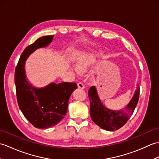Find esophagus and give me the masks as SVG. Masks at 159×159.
<instances>
[{
    "label": "esophagus",
    "mask_w": 159,
    "mask_h": 159,
    "mask_svg": "<svg viewBox=\"0 0 159 159\" xmlns=\"http://www.w3.org/2000/svg\"><path fill=\"white\" fill-rule=\"evenodd\" d=\"M77 86L80 89H84V88H85V85H84L82 83H78L77 84Z\"/></svg>",
    "instance_id": "1"
}]
</instances>
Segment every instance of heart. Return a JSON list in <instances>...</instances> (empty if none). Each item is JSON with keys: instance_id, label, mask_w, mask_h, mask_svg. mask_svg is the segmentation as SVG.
<instances>
[{"instance_id": "heart-1", "label": "heart", "mask_w": 159, "mask_h": 159, "mask_svg": "<svg viewBox=\"0 0 159 159\" xmlns=\"http://www.w3.org/2000/svg\"><path fill=\"white\" fill-rule=\"evenodd\" d=\"M100 56V54L97 52L84 55L76 61V67H71L70 70L76 75H79L80 72L85 73L92 68Z\"/></svg>"}]
</instances>
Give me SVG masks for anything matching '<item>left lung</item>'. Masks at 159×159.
<instances>
[{"instance_id": "8db88e82", "label": "left lung", "mask_w": 159, "mask_h": 159, "mask_svg": "<svg viewBox=\"0 0 159 159\" xmlns=\"http://www.w3.org/2000/svg\"><path fill=\"white\" fill-rule=\"evenodd\" d=\"M88 93L90 116L93 122L104 130L113 131L122 127L133 113L139 100V87L137 85V89L130 102L120 111L111 110L104 106L101 102L96 87H91Z\"/></svg>"}]
</instances>
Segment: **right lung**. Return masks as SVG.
Returning <instances> with one entry per match:
<instances>
[{"mask_svg": "<svg viewBox=\"0 0 159 159\" xmlns=\"http://www.w3.org/2000/svg\"><path fill=\"white\" fill-rule=\"evenodd\" d=\"M54 35L38 38L24 50L15 71L17 100L22 113L35 128L44 129L55 126L67 113L68 100L77 89L74 83H50L37 87L26 77V61L39 48H46L52 42Z\"/></svg>", "mask_w": 159, "mask_h": 159, "instance_id": "1", "label": "right lung"}]
</instances>
